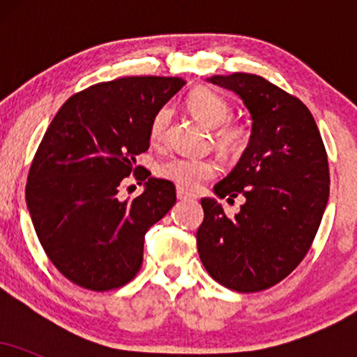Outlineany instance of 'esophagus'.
I'll return each instance as SVG.
<instances>
[{"mask_svg":"<svg viewBox=\"0 0 357 357\" xmlns=\"http://www.w3.org/2000/svg\"><path fill=\"white\" fill-rule=\"evenodd\" d=\"M176 195H178L179 199H184V202H186V199H196L195 195H191V192L181 190V188H178V191H176Z\"/></svg>","mask_w":357,"mask_h":357,"instance_id":"obj_1","label":"esophagus"}]
</instances>
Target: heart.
<instances>
[{
	"mask_svg": "<svg viewBox=\"0 0 357 357\" xmlns=\"http://www.w3.org/2000/svg\"><path fill=\"white\" fill-rule=\"evenodd\" d=\"M188 107L199 121L208 127H216L215 141L223 151H236L243 146L245 132L240 127L225 124L231 116V105L225 97L215 90L199 87L188 96ZM171 109L161 107L154 114L149 126V139L154 144H159L166 136V130L171 122ZM158 173L161 178L169 179L184 191H198L204 183L210 181L218 173V165L211 159L196 158H176L166 159L161 162Z\"/></svg>",
	"mask_w": 357,
	"mask_h": 357,
	"instance_id": "heart-1",
	"label": "heart"
}]
</instances>
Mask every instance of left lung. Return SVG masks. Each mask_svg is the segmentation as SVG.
<instances>
[{"mask_svg": "<svg viewBox=\"0 0 357 357\" xmlns=\"http://www.w3.org/2000/svg\"><path fill=\"white\" fill-rule=\"evenodd\" d=\"M252 116V136L238 165L215 186L228 203L245 204L233 218L215 198H203L196 233L204 268L236 292H260L304 260L329 199V165L310 110L297 97L252 73L213 75Z\"/></svg>", "mask_w": 357, "mask_h": 357, "instance_id": "obj_1", "label": "left lung"}]
</instances>
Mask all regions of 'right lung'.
<instances>
[{"label":"right lung","instance_id":"1","mask_svg":"<svg viewBox=\"0 0 357 357\" xmlns=\"http://www.w3.org/2000/svg\"><path fill=\"white\" fill-rule=\"evenodd\" d=\"M186 84L178 77L100 82L61 105L40 142L26 204L40 243L56 270L84 289L105 292L136 277L144 236L176 203L167 179L149 178L142 195L119 199L139 174L154 114ZM151 174V173H149Z\"/></svg>","mask_w":357,"mask_h":357}]
</instances>
